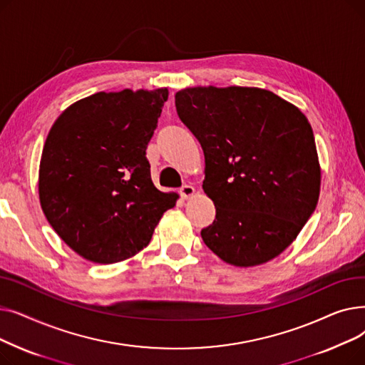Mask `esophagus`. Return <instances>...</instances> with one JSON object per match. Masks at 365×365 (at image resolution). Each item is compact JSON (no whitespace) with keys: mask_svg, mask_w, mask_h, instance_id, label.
<instances>
[{"mask_svg":"<svg viewBox=\"0 0 365 365\" xmlns=\"http://www.w3.org/2000/svg\"><path fill=\"white\" fill-rule=\"evenodd\" d=\"M180 197L183 198V200H187V198H190L192 197L194 194H195V187L192 186V185H183L182 187H180Z\"/></svg>","mask_w":365,"mask_h":365,"instance_id":"1","label":"esophagus"}]
</instances>
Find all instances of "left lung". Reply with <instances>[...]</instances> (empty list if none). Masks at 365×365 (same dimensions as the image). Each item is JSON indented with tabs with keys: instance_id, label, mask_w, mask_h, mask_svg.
<instances>
[{
	"instance_id": "1",
	"label": "left lung",
	"mask_w": 365,
	"mask_h": 365,
	"mask_svg": "<svg viewBox=\"0 0 365 365\" xmlns=\"http://www.w3.org/2000/svg\"><path fill=\"white\" fill-rule=\"evenodd\" d=\"M175 99L179 118L204 150L202 189L216 207L202 241L234 266L272 260L296 240L319 198L308 118L257 87H192Z\"/></svg>"
}]
</instances>
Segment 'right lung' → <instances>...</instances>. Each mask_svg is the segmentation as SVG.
<instances>
[{
  "label": "right lung",
  "mask_w": 365,
  "mask_h": 365,
  "mask_svg": "<svg viewBox=\"0 0 365 365\" xmlns=\"http://www.w3.org/2000/svg\"><path fill=\"white\" fill-rule=\"evenodd\" d=\"M167 88L96 93L72 103L44 143L38 192L56 231L94 263L125 260L149 244L176 205L152 183L146 148Z\"/></svg>",
  "instance_id": "right-lung-1"
}]
</instances>
